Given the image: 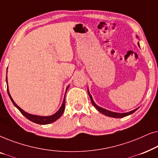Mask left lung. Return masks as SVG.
<instances>
[{"label":"left lung","instance_id":"left-lung-1","mask_svg":"<svg viewBox=\"0 0 158 158\" xmlns=\"http://www.w3.org/2000/svg\"><path fill=\"white\" fill-rule=\"evenodd\" d=\"M138 45H139V44H138ZM88 95H89V96H90V101H91L92 104L94 105L95 107H96V109L97 110H98V111H100L101 114H104V115H106V116H110V117H114V118H122V117H124V116H127L130 115V114H133L134 112L136 111H137V110L138 109V108H137V109L133 110V111H131L127 112V113H122V114H121V113H116V112H113V111H109V110H106V109H103V108L99 107L98 106H97V105L96 104V103H94V100H93V98H92L91 95H90V93L88 92Z\"/></svg>","mask_w":158,"mask_h":158}]
</instances>
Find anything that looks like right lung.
<instances>
[{"label":"right lung","instance_id":"add662e5","mask_svg":"<svg viewBox=\"0 0 158 158\" xmlns=\"http://www.w3.org/2000/svg\"><path fill=\"white\" fill-rule=\"evenodd\" d=\"M6 83H7V76H6ZM68 87H69V86H68V88H67L66 91H67V90L68 89ZM7 92H8V96H9V97H10V100H11V101H12V103H14V105L15 106H16L17 109L19 110V111H20L21 113L26 118H27L28 119L30 120L32 122L36 123V124H50V123H52L54 122H55L56 120H57L58 118H59L60 116H62V114H63V112L64 111V107H65V96H64L63 102H62V104L61 106V107H60V109L58 110V111L56 112L55 114H53V115H52V116H40L32 115V114H29L27 113V112H25L24 111H23V110L21 109L20 107L18 106L16 104V103L14 102V100H13L11 96H10V95L9 94L8 88H7Z\"/></svg>","mask_w":158,"mask_h":158}]
</instances>
